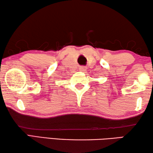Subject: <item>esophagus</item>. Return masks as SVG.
<instances>
[{"mask_svg": "<svg viewBox=\"0 0 153 153\" xmlns=\"http://www.w3.org/2000/svg\"><path fill=\"white\" fill-rule=\"evenodd\" d=\"M86 70V68L84 67H82L79 68V71H85Z\"/></svg>", "mask_w": 153, "mask_h": 153, "instance_id": "obj_1", "label": "esophagus"}]
</instances>
